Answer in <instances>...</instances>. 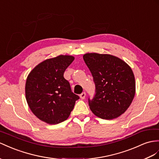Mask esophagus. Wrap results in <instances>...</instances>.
Returning <instances> with one entry per match:
<instances>
[{"mask_svg":"<svg viewBox=\"0 0 159 159\" xmlns=\"http://www.w3.org/2000/svg\"><path fill=\"white\" fill-rule=\"evenodd\" d=\"M85 96H86V93L85 92H83V93H81V94L80 95V97L82 99H84V98H85Z\"/></svg>","mask_w":159,"mask_h":159,"instance_id":"obj_1","label":"esophagus"}]
</instances>
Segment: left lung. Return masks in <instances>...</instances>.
<instances>
[{"instance_id": "8db88e82", "label": "left lung", "mask_w": 159, "mask_h": 159, "mask_svg": "<svg viewBox=\"0 0 159 159\" xmlns=\"http://www.w3.org/2000/svg\"><path fill=\"white\" fill-rule=\"evenodd\" d=\"M83 59L95 84V95L89 98L94 114L103 120L117 118L132 103L136 92L132 68L116 56L87 53Z\"/></svg>"}]
</instances>
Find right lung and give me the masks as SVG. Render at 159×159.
<instances>
[{"label":"right lung","instance_id":"add662e5","mask_svg":"<svg viewBox=\"0 0 159 159\" xmlns=\"http://www.w3.org/2000/svg\"><path fill=\"white\" fill-rule=\"evenodd\" d=\"M74 60V57L68 55L47 59L27 76V104L34 114L47 124H57L67 120L79 99L64 77V71Z\"/></svg>","mask_w":159,"mask_h":159}]
</instances>
